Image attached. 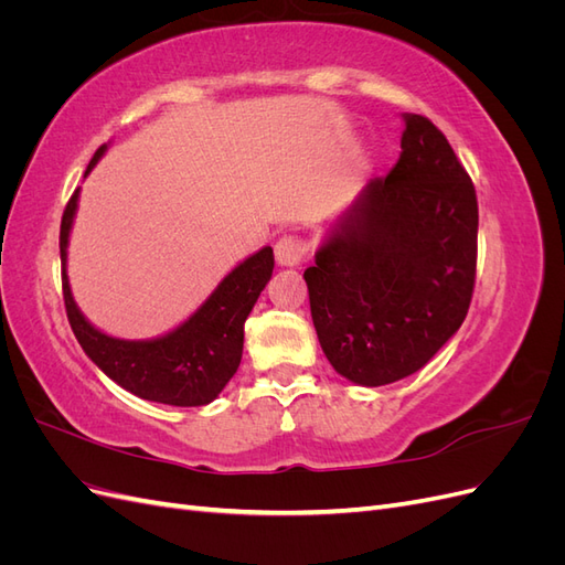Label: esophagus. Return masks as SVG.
Masks as SVG:
<instances>
[{
    "instance_id": "esophagus-1",
    "label": "esophagus",
    "mask_w": 565,
    "mask_h": 565,
    "mask_svg": "<svg viewBox=\"0 0 565 565\" xmlns=\"http://www.w3.org/2000/svg\"><path fill=\"white\" fill-rule=\"evenodd\" d=\"M273 249H276L278 266H299L306 254V243L299 235H282Z\"/></svg>"
}]
</instances>
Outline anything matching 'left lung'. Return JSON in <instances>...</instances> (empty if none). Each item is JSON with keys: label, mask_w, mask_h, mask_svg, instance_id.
<instances>
[{"label": "left lung", "mask_w": 565, "mask_h": 565, "mask_svg": "<svg viewBox=\"0 0 565 565\" xmlns=\"http://www.w3.org/2000/svg\"><path fill=\"white\" fill-rule=\"evenodd\" d=\"M401 158L330 226L303 270L322 353L355 384L422 370L465 322L478 252V202L443 131L403 115Z\"/></svg>", "instance_id": "obj_1"}]
</instances>
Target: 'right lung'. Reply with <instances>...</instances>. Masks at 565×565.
<instances>
[{
	"instance_id": "obj_1",
	"label": "right lung",
	"mask_w": 565,
	"mask_h": 565,
	"mask_svg": "<svg viewBox=\"0 0 565 565\" xmlns=\"http://www.w3.org/2000/svg\"><path fill=\"white\" fill-rule=\"evenodd\" d=\"M106 146L96 150L87 177ZM79 188L67 200L61 218V280L63 301L71 328L92 361L108 377L143 401L198 407L212 403L237 372L243 358L245 320L259 299L273 273V249L264 247L218 282L200 309L177 330L148 341H127L108 337L84 318L67 282V237L77 212Z\"/></svg>"
}]
</instances>
